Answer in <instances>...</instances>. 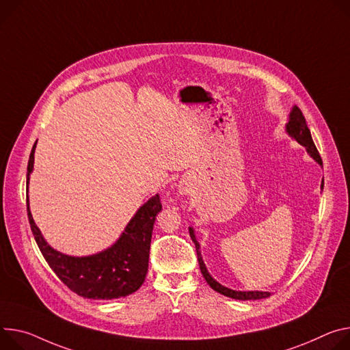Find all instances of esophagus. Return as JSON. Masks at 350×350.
Returning a JSON list of instances; mask_svg holds the SVG:
<instances>
[{
  "label": "esophagus",
  "mask_w": 350,
  "mask_h": 350,
  "mask_svg": "<svg viewBox=\"0 0 350 350\" xmlns=\"http://www.w3.org/2000/svg\"><path fill=\"white\" fill-rule=\"evenodd\" d=\"M178 193H180V196H188L189 193H191V187H189L185 181H181L178 185Z\"/></svg>",
  "instance_id": "34e87169"
}]
</instances>
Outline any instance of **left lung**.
Returning a JSON list of instances; mask_svg holds the SVG:
<instances>
[{
    "mask_svg": "<svg viewBox=\"0 0 350 350\" xmlns=\"http://www.w3.org/2000/svg\"><path fill=\"white\" fill-rule=\"evenodd\" d=\"M286 133H288L293 139H296L300 145L306 146L308 154L314 159V161L319 163L320 166H323V161H321V156L319 153V150H317L314 142H312V138H311V133L308 130L307 126V122H306V118L301 113V110L295 106L291 111V116H289V121L286 122ZM321 188H324V180L321 183ZM189 236H191L194 244H196V248H197V257H198V264H200V269L205 278V280L208 282V284L211 286V288L213 291H216L217 293L224 295V296H228V297H232V299H236V300H260V299H265V297H269L271 293L269 292H258V291H251V292H241V291H233V289H229L226 288V286H221L219 282H216L211 273L208 272L204 261H202V257H201V251H200V243L197 241L196 239V233H194V229L189 228Z\"/></svg>",
    "mask_w": 350,
    "mask_h": 350,
    "instance_id": "obj_1",
    "label": "left lung"
}]
</instances>
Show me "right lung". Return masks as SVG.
<instances>
[{
	"label": "right lung",
	"mask_w": 350,
	"mask_h": 350,
	"mask_svg": "<svg viewBox=\"0 0 350 350\" xmlns=\"http://www.w3.org/2000/svg\"><path fill=\"white\" fill-rule=\"evenodd\" d=\"M31 148L26 181L33 172L35 148ZM27 204V217L31 233L44 260L59 280L77 295L93 300H111L137 292L148 273L152 230L156 215L162 211L161 198L156 194L146 201L130 220L120 239L107 250L88 257H71L47 244L36 226Z\"/></svg>",
	"instance_id": "add662e5"
}]
</instances>
